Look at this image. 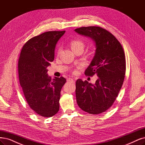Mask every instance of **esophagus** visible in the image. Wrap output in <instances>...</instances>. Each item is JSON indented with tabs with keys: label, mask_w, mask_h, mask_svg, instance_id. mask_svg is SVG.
<instances>
[{
	"label": "esophagus",
	"mask_w": 145,
	"mask_h": 145,
	"mask_svg": "<svg viewBox=\"0 0 145 145\" xmlns=\"http://www.w3.org/2000/svg\"><path fill=\"white\" fill-rule=\"evenodd\" d=\"M68 82H71V83H74V80L73 78H68Z\"/></svg>",
	"instance_id": "1"
}]
</instances>
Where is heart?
<instances>
[{"instance_id": "b5f03b06", "label": "heart", "mask_w": 145, "mask_h": 145, "mask_svg": "<svg viewBox=\"0 0 145 145\" xmlns=\"http://www.w3.org/2000/svg\"><path fill=\"white\" fill-rule=\"evenodd\" d=\"M70 46H71V49L72 50V51H74L78 48L83 49V48L84 47V44L83 42V41H82L80 40H78V39H74V40H72L70 42ZM59 52V50H58V53Z\"/></svg>"}]
</instances>
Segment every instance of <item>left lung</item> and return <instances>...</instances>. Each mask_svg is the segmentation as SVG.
<instances>
[{"label":"left lung","instance_id":"1","mask_svg":"<svg viewBox=\"0 0 145 145\" xmlns=\"http://www.w3.org/2000/svg\"><path fill=\"white\" fill-rule=\"evenodd\" d=\"M75 31L95 42V56L84 74L98 77L95 84L77 80V103L84 112L100 114L112 106L123 84L126 71L123 49L113 34L101 27H82Z\"/></svg>","mask_w":145,"mask_h":145}]
</instances>
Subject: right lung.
<instances>
[{
    "label": "right lung",
    "mask_w": 145,
    "mask_h": 145,
    "mask_svg": "<svg viewBox=\"0 0 145 145\" xmlns=\"http://www.w3.org/2000/svg\"><path fill=\"white\" fill-rule=\"evenodd\" d=\"M65 31H48L28 40L18 59V77L26 100L38 115L50 118L59 110L63 77L52 80L47 68L54 58V50Z\"/></svg>",
    "instance_id": "1"
}]
</instances>
